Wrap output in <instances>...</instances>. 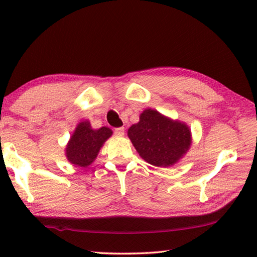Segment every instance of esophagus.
<instances>
[{"mask_svg":"<svg viewBox=\"0 0 257 257\" xmlns=\"http://www.w3.org/2000/svg\"><path fill=\"white\" fill-rule=\"evenodd\" d=\"M114 134L116 136H123L124 135V128L123 127H119L114 129Z\"/></svg>","mask_w":257,"mask_h":257,"instance_id":"esophagus-1","label":"esophagus"}]
</instances>
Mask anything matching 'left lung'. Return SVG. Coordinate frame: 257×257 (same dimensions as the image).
Listing matches in <instances>:
<instances>
[{
  "label": "left lung",
  "instance_id": "1",
  "mask_svg": "<svg viewBox=\"0 0 257 257\" xmlns=\"http://www.w3.org/2000/svg\"><path fill=\"white\" fill-rule=\"evenodd\" d=\"M128 137L143 160L161 168L179 162L193 142L187 123L150 107L143 111L138 122L128 129Z\"/></svg>",
  "mask_w": 257,
  "mask_h": 257
}]
</instances>
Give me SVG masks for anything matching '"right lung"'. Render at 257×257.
Segmentation results:
<instances>
[{
	"label": "right lung",
	"mask_w": 257,
	"mask_h": 257,
	"mask_svg": "<svg viewBox=\"0 0 257 257\" xmlns=\"http://www.w3.org/2000/svg\"><path fill=\"white\" fill-rule=\"evenodd\" d=\"M112 134L107 127L93 129L88 120L80 121L66 145L67 160L76 167H89Z\"/></svg>",
	"instance_id": "obj_1"
}]
</instances>
